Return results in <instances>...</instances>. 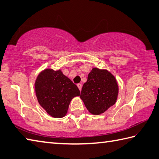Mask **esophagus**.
<instances>
[{
    "instance_id": "1",
    "label": "esophagus",
    "mask_w": 159,
    "mask_h": 159,
    "mask_svg": "<svg viewBox=\"0 0 159 159\" xmlns=\"http://www.w3.org/2000/svg\"><path fill=\"white\" fill-rule=\"evenodd\" d=\"M77 87L79 88L80 91H81V89H82V85H81V84H80V83L77 84Z\"/></svg>"
}]
</instances>
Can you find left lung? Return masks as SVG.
Masks as SVG:
<instances>
[{"label":"left lung","mask_w":159,"mask_h":159,"mask_svg":"<svg viewBox=\"0 0 159 159\" xmlns=\"http://www.w3.org/2000/svg\"><path fill=\"white\" fill-rule=\"evenodd\" d=\"M119 85L116 78L107 70L92 68L83 84L80 98L90 113L99 115L116 103Z\"/></svg>","instance_id":"8db88e82"}]
</instances>
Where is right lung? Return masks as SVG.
<instances>
[{
    "label": "right lung",
    "mask_w": 159,
    "mask_h": 159,
    "mask_svg": "<svg viewBox=\"0 0 159 159\" xmlns=\"http://www.w3.org/2000/svg\"><path fill=\"white\" fill-rule=\"evenodd\" d=\"M34 86L39 103L54 118L64 117L71 99L80 95L78 87L60 69L43 70L36 77Z\"/></svg>",
    "instance_id": "right-lung-1"
}]
</instances>
